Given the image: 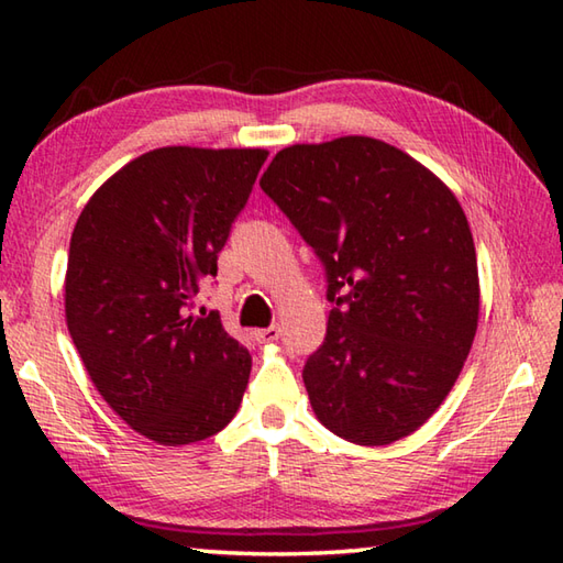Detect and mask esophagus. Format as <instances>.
Segmentation results:
<instances>
[{
  "mask_svg": "<svg viewBox=\"0 0 563 563\" xmlns=\"http://www.w3.org/2000/svg\"><path fill=\"white\" fill-rule=\"evenodd\" d=\"M255 335V340L261 342V345H268V342H275L280 338V328L278 325H271V328H261V330H255L253 332Z\"/></svg>",
  "mask_w": 563,
  "mask_h": 563,
  "instance_id": "obj_1",
  "label": "esophagus"
}]
</instances>
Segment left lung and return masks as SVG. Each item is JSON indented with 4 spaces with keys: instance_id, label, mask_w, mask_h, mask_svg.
<instances>
[{
    "instance_id": "1",
    "label": "left lung",
    "mask_w": 563,
    "mask_h": 563,
    "mask_svg": "<svg viewBox=\"0 0 563 563\" xmlns=\"http://www.w3.org/2000/svg\"><path fill=\"white\" fill-rule=\"evenodd\" d=\"M261 188L328 268L335 308L302 369L320 424L360 446L417 432L454 387L479 322L474 238L456 196L369 136L283 148Z\"/></svg>"
}]
</instances>
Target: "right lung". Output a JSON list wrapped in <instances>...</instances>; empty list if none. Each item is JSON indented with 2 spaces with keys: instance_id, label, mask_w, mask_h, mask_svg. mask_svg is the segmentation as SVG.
<instances>
[{
  "instance_id": "obj_1",
  "label": "right lung",
  "mask_w": 563,
  "mask_h": 563,
  "mask_svg": "<svg viewBox=\"0 0 563 563\" xmlns=\"http://www.w3.org/2000/svg\"><path fill=\"white\" fill-rule=\"evenodd\" d=\"M265 148L164 146L129 161L84 206L64 278L66 328L93 387L164 446L208 440L243 402L251 352L188 302L218 273Z\"/></svg>"
}]
</instances>
